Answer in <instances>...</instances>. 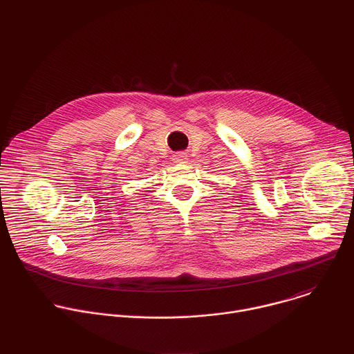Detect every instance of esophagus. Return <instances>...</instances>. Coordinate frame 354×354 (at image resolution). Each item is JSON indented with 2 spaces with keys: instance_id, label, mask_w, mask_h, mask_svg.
I'll use <instances>...</instances> for the list:
<instances>
[{
  "instance_id": "obj_1",
  "label": "esophagus",
  "mask_w": 354,
  "mask_h": 354,
  "mask_svg": "<svg viewBox=\"0 0 354 354\" xmlns=\"http://www.w3.org/2000/svg\"><path fill=\"white\" fill-rule=\"evenodd\" d=\"M174 160H175V162H183L185 160H187V156H186V153H176Z\"/></svg>"
}]
</instances>
